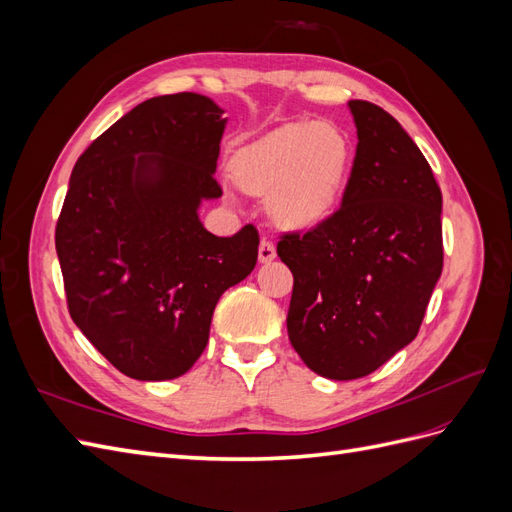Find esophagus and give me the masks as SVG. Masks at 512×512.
Wrapping results in <instances>:
<instances>
[{
    "instance_id": "34e87169",
    "label": "esophagus",
    "mask_w": 512,
    "mask_h": 512,
    "mask_svg": "<svg viewBox=\"0 0 512 512\" xmlns=\"http://www.w3.org/2000/svg\"><path fill=\"white\" fill-rule=\"evenodd\" d=\"M275 256H277L275 254V245L271 241H267V239H262L260 245H258V260L260 262H271Z\"/></svg>"
}]
</instances>
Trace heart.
<instances>
[{
  "label": "heart",
  "instance_id": "b5f03b06",
  "mask_svg": "<svg viewBox=\"0 0 512 512\" xmlns=\"http://www.w3.org/2000/svg\"><path fill=\"white\" fill-rule=\"evenodd\" d=\"M352 143L333 121H292L239 149L230 179L245 194L269 198L271 220L307 232L327 224L342 203Z\"/></svg>",
  "mask_w": 512,
  "mask_h": 512
}]
</instances>
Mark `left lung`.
Here are the masks:
<instances>
[{
    "label": "left lung",
    "mask_w": 512,
    "mask_h": 512,
    "mask_svg": "<svg viewBox=\"0 0 512 512\" xmlns=\"http://www.w3.org/2000/svg\"><path fill=\"white\" fill-rule=\"evenodd\" d=\"M356 156L342 207L320 228L286 232L292 348L329 380H356L416 337L442 273V192L384 108L350 100Z\"/></svg>",
    "instance_id": "8db88e82"
}]
</instances>
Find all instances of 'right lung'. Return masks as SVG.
Masks as SVG:
<instances>
[{
  "label": "right lung",
  "mask_w": 512,
  "mask_h": 512,
  "mask_svg": "<svg viewBox=\"0 0 512 512\" xmlns=\"http://www.w3.org/2000/svg\"><path fill=\"white\" fill-rule=\"evenodd\" d=\"M207 96L134 106L76 160L55 247L70 316L134 380L183 376L209 342L224 290L256 267L258 230L215 237L198 220L226 128Z\"/></svg>",
  "instance_id": "right-lung-1"
}]
</instances>
